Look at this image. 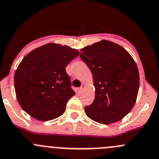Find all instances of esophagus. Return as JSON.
Masks as SVG:
<instances>
[{
	"label": "esophagus",
	"instance_id": "obj_1",
	"mask_svg": "<svg viewBox=\"0 0 159 159\" xmlns=\"http://www.w3.org/2000/svg\"><path fill=\"white\" fill-rule=\"evenodd\" d=\"M84 87H85V85H84V84H81V87L79 88V90L81 91H81H82L83 89H84Z\"/></svg>",
	"mask_w": 159,
	"mask_h": 159
}]
</instances>
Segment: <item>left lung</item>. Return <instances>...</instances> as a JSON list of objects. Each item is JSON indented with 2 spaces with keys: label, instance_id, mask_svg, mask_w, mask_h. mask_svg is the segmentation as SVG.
Here are the masks:
<instances>
[{
  "label": "left lung",
  "instance_id": "obj_1",
  "mask_svg": "<svg viewBox=\"0 0 159 159\" xmlns=\"http://www.w3.org/2000/svg\"><path fill=\"white\" fill-rule=\"evenodd\" d=\"M81 59L93 75L95 95L84 106L88 116L95 122H117L133 108L139 89V73L134 61L122 47L102 40L81 49Z\"/></svg>",
  "mask_w": 159,
  "mask_h": 159
}]
</instances>
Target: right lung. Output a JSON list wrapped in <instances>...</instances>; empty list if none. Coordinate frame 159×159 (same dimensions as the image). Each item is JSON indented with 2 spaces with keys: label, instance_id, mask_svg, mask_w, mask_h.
Masks as SVG:
<instances>
[{
  "label": "right lung",
  "instance_id": "1",
  "mask_svg": "<svg viewBox=\"0 0 159 159\" xmlns=\"http://www.w3.org/2000/svg\"><path fill=\"white\" fill-rule=\"evenodd\" d=\"M79 52L67 46L48 43L26 55L15 74L17 99L23 110L38 120L62 115L75 95L66 67Z\"/></svg>",
  "mask_w": 159,
  "mask_h": 159
}]
</instances>
